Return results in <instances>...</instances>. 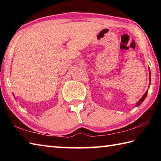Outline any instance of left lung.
Here are the masks:
<instances>
[{
  "label": "left lung",
  "mask_w": 161,
  "mask_h": 161,
  "mask_svg": "<svg viewBox=\"0 0 161 161\" xmlns=\"http://www.w3.org/2000/svg\"><path fill=\"white\" fill-rule=\"evenodd\" d=\"M147 94H148V92H146V93H145V94H144L143 96L142 97V98H141V99H140L139 101H138V102H137V103H136V106H137V107H138V105H140L141 103L143 102V101L144 99H145V98H146V96H147Z\"/></svg>",
  "instance_id": "1"
}]
</instances>
